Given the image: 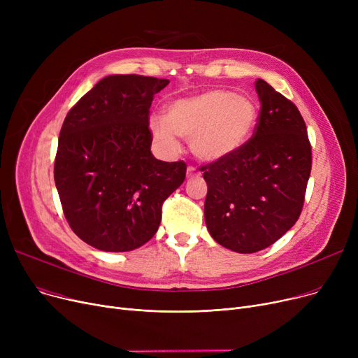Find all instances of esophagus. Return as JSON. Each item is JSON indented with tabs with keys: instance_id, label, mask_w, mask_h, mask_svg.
Instances as JSON below:
<instances>
[{
	"instance_id": "obj_1",
	"label": "esophagus",
	"mask_w": 358,
	"mask_h": 358,
	"mask_svg": "<svg viewBox=\"0 0 358 358\" xmlns=\"http://www.w3.org/2000/svg\"><path fill=\"white\" fill-rule=\"evenodd\" d=\"M200 173L197 171V169L194 166H187V178H194V177H199Z\"/></svg>"
}]
</instances>
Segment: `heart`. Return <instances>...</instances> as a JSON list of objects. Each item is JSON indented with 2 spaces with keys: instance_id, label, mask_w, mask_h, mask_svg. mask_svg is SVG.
<instances>
[{
  "instance_id": "heart-1",
  "label": "heart",
  "mask_w": 358,
  "mask_h": 358,
  "mask_svg": "<svg viewBox=\"0 0 358 358\" xmlns=\"http://www.w3.org/2000/svg\"><path fill=\"white\" fill-rule=\"evenodd\" d=\"M257 117L251 99L227 90H209L169 104L166 119H150V131L169 154L180 149V136L190 141L196 158L216 162L231 157L248 142Z\"/></svg>"
}]
</instances>
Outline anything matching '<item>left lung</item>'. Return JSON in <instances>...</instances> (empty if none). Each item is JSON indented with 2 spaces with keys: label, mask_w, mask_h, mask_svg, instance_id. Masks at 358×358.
<instances>
[{
  "label": "left lung",
  "mask_w": 358,
  "mask_h": 358,
  "mask_svg": "<svg viewBox=\"0 0 358 358\" xmlns=\"http://www.w3.org/2000/svg\"><path fill=\"white\" fill-rule=\"evenodd\" d=\"M252 138L231 157L201 166L208 182L204 219L219 245L239 254L264 250L303 209L312 168L308 129L297 107L264 80Z\"/></svg>",
  "instance_id": "8db88e82"
}]
</instances>
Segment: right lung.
<instances>
[{
  "label": "right lung",
  "mask_w": 358,
  "mask_h": 358,
  "mask_svg": "<svg viewBox=\"0 0 358 358\" xmlns=\"http://www.w3.org/2000/svg\"><path fill=\"white\" fill-rule=\"evenodd\" d=\"M168 84L108 75L64 120L55 184L71 229L100 251L146 243L159 228L162 203L185 178V162L159 161L150 152L149 108Z\"/></svg>",
  "instance_id": "obj_1"
}]
</instances>
